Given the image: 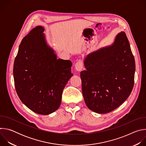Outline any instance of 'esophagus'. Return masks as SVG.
I'll list each match as a JSON object with an SVG mask.
<instances>
[{
    "mask_svg": "<svg viewBox=\"0 0 146 146\" xmlns=\"http://www.w3.org/2000/svg\"><path fill=\"white\" fill-rule=\"evenodd\" d=\"M83 68V62L81 59H78L75 64V69L77 71L80 72Z\"/></svg>",
    "mask_w": 146,
    "mask_h": 146,
    "instance_id": "obj_1",
    "label": "esophagus"
}]
</instances>
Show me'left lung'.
I'll return each mask as SVG.
<instances>
[{
    "label": "left lung",
    "mask_w": 146,
    "mask_h": 146,
    "mask_svg": "<svg viewBox=\"0 0 146 146\" xmlns=\"http://www.w3.org/2000/svg\"><path fill=\"white\" fill-rule=\"evenodd\" d=\"M86 70L80 72L82 92L87 106L99 113H109L123 103L134 85L135 61L124 32L114 43L88 54Z\"/></svg>",
    "instance_id": "obj_1"
}]
</instances>
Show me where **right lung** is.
Listing matches in <instances>:
<instances>
[{
  "label": "right lung",
  "mask_w": 146,
  "mask_h": 146,
  "mask_svg": "<svg viewBox=\"0 0 146 146\" xmlns=\"http://www.w3.org/2000/svg\"><path fill=\"white\" fill-rule=\"evenodd\" d=\"M44 31L37 26L23 38L15 58L13 76L21 102L33 112L47 115L60 106L62 92L73 74L72 62L57 59Z\"/></svg>",
  "instance_id": "1"
}]
</instances>
